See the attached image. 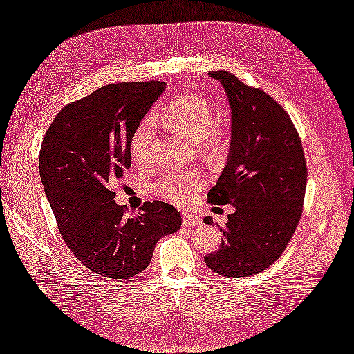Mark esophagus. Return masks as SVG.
<instances>
[{"instance_id": "esophagus-1", "label": "esophagus", "mask_w": 354, "mask_h": 354, "mask_svg": "<svg viewBox=\"0 0 354 354\" xmlns=\"http://www.w3.org/2000/svg\"><path fill=\"white\" fill-rule=\"evenodd\" d=\"M182 218H183V226H187V227L201 225L200 217H197V215H194V214H189V212H183Z\"/></svg>"}]
</instances>
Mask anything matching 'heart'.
Here are the masks:
<instances>
[{
    "mask_svg": "<svg viewBox=\"0 0 354 354\" xmlns=\"http://www.w3.org/2000/svg\"><path fill=\"white\" fill-rule=\"evenodd\" d=\"M165 124L172 131L191 142H200L207 154H218L225 148L226 137L220 128L212 127L211 105L205 99L187 96L174 100L163 113ZM154 143V127L149 119L136 128L131 137V154L139 165L151 162ZM203 185V177L196 172H168L154 185V191L172 203L185 206L196 197Z\"/></svg>",
    "mask_w": 354,
    "mask_h": 354,
    "instance_id": "b5f03b06",
    "label": "heart"
}]
</instances>
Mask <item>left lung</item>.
Wrapping results in <instances>:
<instances>
[{
    "mask_svg": "<svg viewBox=\"0 0 354 354\" xmlns=\"http://www.w3.org/2000/svg\"><path fill=\"white\" fill-rule=\"evenodd\" d=\"M230 106V148L214 205H232L220 249L205 257L223 277H250L283 254L297 229L304 203L307 165L293 122L277 100L243 84L226 70L209 71ZM212 225V218L203 220Z\"/></svg>",
    "mask_w": 354,
    "mask_h": 354,
    "instance_id": "8db88e82",
    "label": "left lung"
}]
</instances>
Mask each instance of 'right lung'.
<instances>
[{
    "instance_id": "add662e5",
    "label": "right lung",
    "mask_w": 354,
    "mask_h": 354,
    "mask_svg": "<svg viewBox=\"0 0 354 354\" xmlns=\"http://www.w3.org/2000/svg\"><path fill=\"white\" fill-rule=\"evenodd\" d=\"M165 82L110 84L62 108L47 129L39 174L68 249L97 275L124 279L145 270L157 241L182 226L165 201L125 215L111 185L131 168V137Z\"/></svg>"
}]
</instances>
